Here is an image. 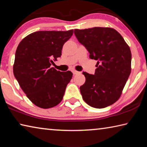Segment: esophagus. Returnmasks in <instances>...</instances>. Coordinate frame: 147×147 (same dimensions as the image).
<instances>
[{
	"label": "esophagus",
	"instance_id": "esophagus-1",
	"mask_svg": "<svg viewBox=\"0 0 147 147\" xmlns=\"http://www.w3.org/2000/svg\"><path fill=\"white\" fill-rule=\"evenodd\" d=\"M73 73L74 74H80V72H78V71H76V70H73Z\"/></svg>",
	"mask_w": 147,
	"mask_h": 147
}]
</instances>
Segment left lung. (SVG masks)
I'll return each instance as SVG.
<instances>
[{
    "mask_svg": "<svg viewBox=\"0 0 147 147\" xmlns=\"http://www.w3.org/2000/svg\"><path fill=\"white\" fill-rule=\"evenodd\" d=\"M77 39L97 60L94 74L83 72L85 84L80 89L91 107L104 108L119 100L131 73L130 49L116 30L109 27L74 30Z\"/></svg>",
    "mask_w": 147,
    "mask_h": 147,
    "instance_id": "8db88e82",
    "label": "left lung"
}]
</instances>
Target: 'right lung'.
Here are the masks:
<instances>
[{"label":"right lung","mask_w":147,"mask_h":147,"mask_svg":"<svg viewBox=\"0 0 147 147\" xmlns=\"http://www.w3.org/2000/svg\"><path fill=\"white\" fill-rule=\"evenodd\" d=\"M73 34V30L35 32L17 47L14 76L29 100L39 108H53L63 99L73 73L57 71L51 65L61 56L64 43Z\"/></svg>","instance_id":"obj_1"}]
</instances>
